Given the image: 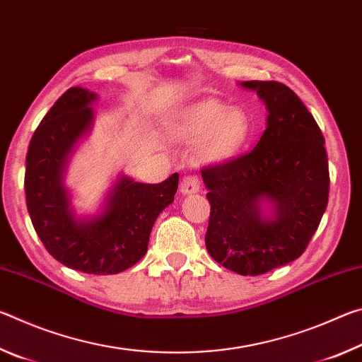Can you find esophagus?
Segmentation results:
<instances>
[{
    "mask_svg": "<svg viewBox=\"0 0 362 362\" xmlns=\"http://www.w3.org/2000/svg\"><path fill=\"white\" fill-rule=\"evenodd\" d=\"M180 192L182 194H194L199 192V180L193 175H185L180 182Z\"/></svg>",
    "mask_w": 362,
    "mask_h": 362,
    "instance_id": "34e87169",
    "label": "esophagus"
}]
</instances>
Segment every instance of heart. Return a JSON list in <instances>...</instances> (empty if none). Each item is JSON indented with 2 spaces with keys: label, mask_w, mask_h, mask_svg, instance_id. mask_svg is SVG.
Here are the masks:
<instances>
[{
  "label": "heart",
  "mask_w": 362,
  "mask_h": 362,
  "mask_svg": "<svg viewBox=\"0 0 362 362\" xmlns=\"http://www.w3.org/2000/svg\"><path fill=\"white\" fill-rule=\"evenodd\" d=\"M180 139L196 140V153L203 161H222L235 156L250 136V121L240 108L220 102H201L183 115L175 126Z\"/></svg>",
  "instance_id": "1"
}]
</instances>
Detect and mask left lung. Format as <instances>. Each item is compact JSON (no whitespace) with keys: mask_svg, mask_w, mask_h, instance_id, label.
Listing matches in <instances>:
<instances>
[{"mask_svg":"<svg viewBox=\"0 0 362 362\" xmlns=\"http://www.w3.org/2000/svg\"><path fill=\"white\" fill-rule=\"evenodd\" d=\"M267 107V129L252 151L201 170L211 203L207 252L243 276L287 265L303 254L329 199L324 137L303 102L276 81H243Z\"/></svg>","mask_w":362,"mask_h":362,"instance_id":"8db88e82","label":"left lung"}]
</instances>
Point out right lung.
I'll return each instance as SVG.
<instances>
[{
  "mask_svg": "<svg viewBox=\"0 0 362 362\" xmlns=\"http://www.w3.org/2000/svg\"><path fill=\"white\" fill-rule=\"evenodd\" d=\"M95 100L90 90L70 88L36 127L27 153V207L54 259L83 273L116 274L146 254L153 223L174 201L179 174L161 183L119 174L99 211L78 214L65 174L78 144L93 131Z\"/></svg>",
  "mask_w": 362,
  "mask_h": 362,
  "instance_id": "1",
  "label": "right lung"
}]
</instances>
